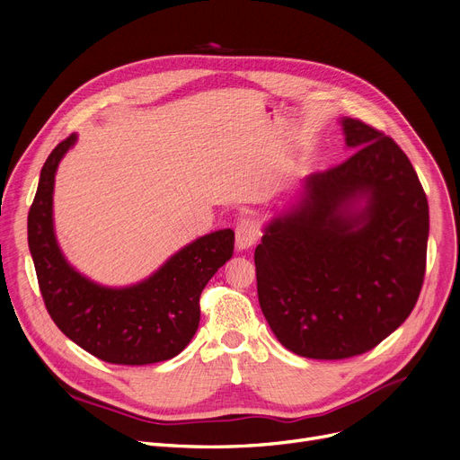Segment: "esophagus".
<instances>
[{
  "instance_id": "34e87169",
  "label": "esophagus",
  "mask_w": 460,
  "mask_h": 460,
  "mask_svg": "<svg viewBox=\"0 0 460 460\" xmlns=\"http://www.w3.org/2000/svg\"><path fill=\"white\" fill-rule=\"evenodd\" d=\"M260 232H258V226L254 225V221H251V218H239L237 225H235V249L237 251H247L251 249L256 239H258Z\"/></svg>"
}]
</instances>
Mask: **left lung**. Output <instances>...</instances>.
<instances>
[{"instance_id":"obj_1","label":"left lung","mask_w":460,"mask_h":460,"mask_svg":"<svg viewBox=\"0 0 460 460\" xmlns=\"http://www.w3.org/2000/svg\"><path fill=\"white\" fill-rule=\"evenodd\" d=\"M354 155L305 178L254 251L258 301L290 352L346 359L410 316L427 264L429 204L406 153L342 118Z\"/></svg>"}]
</instances>
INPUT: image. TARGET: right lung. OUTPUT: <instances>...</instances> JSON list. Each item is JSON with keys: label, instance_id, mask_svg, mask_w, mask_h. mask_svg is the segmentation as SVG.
Masks as SVG:
<instances>
[{"label": "right lung", "instance_id": "add662e5", "mask_svg": "<svg viewBox=\"0 0 460 460\" xmlns=\"http://www.w3.org/2000/svg\"><path fill=\"white\" fill-rule=\"evenodd\" d=\"M75 142L71 135L49 155L28 215V243L47 311L63 335L106 363L149 365L176 358L199 330L208 280L234 254V230L194 239L133 287H101L65 260L54 234L56 170Z\"/></svg>", "mask_w": 460, "mask_h": 460}]
</instances>
